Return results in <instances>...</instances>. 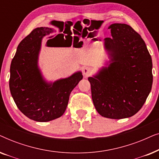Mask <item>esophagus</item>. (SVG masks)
<instances>
[{
  "instance_id": "obj_1",
  "label": "esophagus",
  "mask_w": 159,
  "mask_h": 159,
  "mask_svg": "<svg viewBox=\"0 0 159 159\" xmlns=\"http://www.w3.org/2000/svg\"><path fill=\"white\" fill-rule=\"evenodd\" d=\"M82 73H83L84 77H88L93 73V70L89 67H84L83 69H82Z\"/></svg>"
}]
</instances>
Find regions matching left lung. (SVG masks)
<instances>
[{"instance_id": "left-lung-1", "label": "left lung", "mask_w": 159, "mask_h": 159, "mask_svg": "<svg viewBox=\"0 0 159 159\" xmlns=\"http://www.w3.org/2000/svg\"><path fill=\"white\" fill-rule=\"evenodd\" d=\"M111 38L104 39L109 58L106 66L88 77L95 109L106 118H129L138 113L153 84L151 56L144 40L126 24L108 27Z\"/></svg>"}]
</instances>
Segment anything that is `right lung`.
Wrapping results in <instances>:
<instances>
[{
	"label": "right lung",
	"instance_id": "obj_1",
	"mask_svg": "<svg viewBox=\"0 0 159 159\" xmlns=\"http://www.w3.org/2000/svg\"><path fill=\"white\" fill-rule=\"evenodd\" d=\"M55 32L48 27L34 29L19 44L10 67L9 88L15 103L26 116L40 122L64 114L71 92L83 78L81 71L54 82L43 75L38 64L42 41ZM56 38L48 40V44L63 46L62 42L54 40Z\"/></svg>",
	"mask_w": 159,
	"mask_h": 159
}]
</instances>
